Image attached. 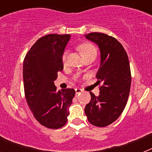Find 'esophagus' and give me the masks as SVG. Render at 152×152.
Segmentation results:
<instances>
[{"label":"esophagus","instance_id":"esophagus-1","mask_svg":"<svg viewBox=\"0 0 152 152\" xmlns=\"http://www.w3.org/2000/svg\"><path fill=\"white\" fill-rule=\"evenodd\" d=\"M82 92V90L80 89V88H75V93H76V94H79L80 93Z\"/></svg>","mask_w":152,"mask_h":152}]
</instances>
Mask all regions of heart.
I'll list each match as a JSON object with an SVG mask.
<instances>
[{
    "label": "heart",
    "instance_id": "heart-1",
    "mask_svg": "<svg viewBox=\"0 0 152 152\" xmlns=\"http://www.w3.org/2000/svg\"><path fill=\"white\" fill-rule=\"evenodd\" d=\"M77 49L81 52V54L84 56V58L91 56L96 57V54H97V51H96V47L93 45L91 42H84L83 43H80V45H77ZM61 61H62L64 65L66 64L67 52H64L62 54V56H61Z\"/></svg>",
    "mask_w": 152,
    "mask_h": 152
}]
</instances>
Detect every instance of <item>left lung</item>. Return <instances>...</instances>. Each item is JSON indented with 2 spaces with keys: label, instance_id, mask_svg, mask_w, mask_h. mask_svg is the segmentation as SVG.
I'll use <instances>...</instances> for the list:
<instances>
[{
  "label": "left lung",
  "instance_id": "obj_1",
  "mask_svg": "<svg viewBox=\"0 0 152 152\" xmlns=\"http://www.w3.org/2000/svg\"><path fill=\"white\" fill-rule=\"evenodd\" d=\"M86 38L97 44L100 65L96 77L100 86L97 96L91 94V101L84 112L90 123L105 127L116 121L123 113L129 98L131 71L126 50L117 39L101 33H91Z\"/></svg>",
  "mask_w": 152,
  "mask_h": 152
}]
</instances>
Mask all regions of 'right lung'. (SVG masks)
I'll return each instance as SVG.
<instances>
[{"instance_id": "add662e5", "label": "right lung", "mask_w": 152, "mask_h": 152, "mask_svg": "<svg viewBox=\"0 0 152 152\" xmlns=\"http://www.w3.org/2000/svg\"><path fill=\"white\" fill-rule=\"evenodd\" d=\"M70 35L49 34L39 39L24 58L23 76L24 93L35 119L49 129L66 124L68 107L75 91H57L54 81L63 70L61 56Z\"/></svg>"}]
</instances>
